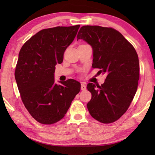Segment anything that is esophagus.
<instances>
[{"mask_svg": "<svg viewBox=\"0 0 155 155\" xmlns=\"http://www.w3.org/2000/svg\"><path fill=\"white\" fill-rule=\"evenodd\" d=\"M86 89H87L86 85H85L84 83H82L81 84V90L82 91H85Z\"/></svg>", "mask_w": 155, "mask_h": 155, "instance_id": "esophagus-1", "label": "esophagus"}]
</instances>
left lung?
I'll list each match as a JSON object with an SVG mask.
<instances>
[{"label":"left lung","mask_w":155,"mask_h":155,"mask_svg":"<svg viewBox=\"0 0 155 155\" xmlns=\"http://www.w3.org/2000/svg\"><path fill=\"white\" fill-rule=\"evenodd\" d=\"M93 48V68L107 74L104 83L87 84L92 94L89 113L103 123L118 120L129 107L139 79V61L133 46L119 32L100 26H83L77 35Z\"/></svg>","instance_id":"obj_1"}]
</instances>
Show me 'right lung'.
<instances>
[{
	"instance_id": "add662e5",
	"label": "right lung",
	"mask_w": 155,
	"mask_h": 155,
	"mask_svg": "<svg viewBox=\"0 0 155 155\" xmlns=\"http://www.w3.org/2000/svg\"><path fill=\"white\" fill-rule=\"evenodd\" d=\"M80 25L43 29L28 39L18 54L15 79L23 104L38 123L61 120L81 90L73 79L55 83V65L63 61L66 49Z\"/></svg>"
}]
</instances>
